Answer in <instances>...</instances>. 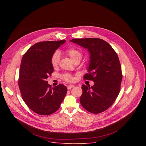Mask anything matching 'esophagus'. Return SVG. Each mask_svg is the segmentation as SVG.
Returning <instances> with one entry per match:
<instances>
[{
	"mask_svg": "<svg viewBox=\"0 0 146 146\" xmlns=\"http://www.w3.org/2000/svg\"><path fill=\"white\" fill-rule=\"evenodd\" d=\"M73 87H74V86H68V89L69 90H70L71 88H73Z\"/></svg>",
	"mask_w": 146,
	"mask_h": 146,
	"instance_id": "1",
	"label": "esophagus"
}]
</instances>
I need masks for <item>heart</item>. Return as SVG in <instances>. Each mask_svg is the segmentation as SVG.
Here are the masks:
<instances>
[{"label":"heart","instance_id":"b5f03b06","mask_svg":"<svg viewBox=\"0 0 146 146\" xmlns=\"http://www.w3.org/2000/svg\"><path fill=\"white\" fill-rule=\"evenodd\" d=\"M67 54L70 56L71 59L74 62L76 60H80L81 59L82 54L81 51L77 48H70L66 50ZM60 54L58 51H56L52 55L51 59V63L53 67H56L59 62ZM64 80L67 81L72 82L73 80V77L72 76L69 74H66L63 76Z\"/></svg>","mask_w":146,"mask_h":146}]
</instances>
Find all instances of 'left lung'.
I'll list each match as a JSON object with an SVG mask.
<instances>
[{
  "label": "left lung",
  "instance_id": "left-lung-1",
  "mask_svg": "<svg viewBox=\"0 0 146 146\" xmlns=\"http://www.w3.org/2000/svg\"><path fill=\"white\" fill-rule=\"evenodd\" d=\"M70 41L87 49L90 54L88 73L84 78L92 80L94 84L82 86L81 105L92 113L105 111L113 105L120 90L122 76L117 53L102 39L74 38Z\"/></svg>",
  "mask_w": 146,
  "mask_h": 146
}]
</instances>
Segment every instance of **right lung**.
<instances>
[{
	"label": "right lung",
	"instance_id": "add662e5",
	"mask_svg": "<svg viewBox=\"0 0 146 146\" xmlns=\"http://www.w3.org/2000/svg\"><path fill=\"white\" fill-rule=\"evenodd\" d=\"M66 40L41 41L33 45L24 55L19 69L18 86L23 99L32 111L50 115L57 111L67 93L59 84L53 88L46 79L54 72L51 59Z\"/></svg>",
	"mask_w": 146,
	"mask_h": 146
}]
</instances>
